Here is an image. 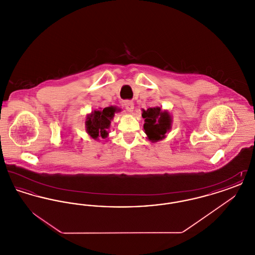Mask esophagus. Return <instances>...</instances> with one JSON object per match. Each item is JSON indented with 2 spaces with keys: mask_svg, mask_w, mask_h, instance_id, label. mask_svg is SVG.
<instances>
[{
  "mask_svg": "<svg viewBox=\"0 0 255 255\" xmlns=\"http://www.w3.org/2000/svg\"><path fill=\"white\" fill-rule=\"evenodd\" d=\"M124 107H125V109L127 110L129 113H131V112H133V103L132 101H130V100H126V101L124 102Z\"/></svg>",
  "mask_w": 255,
  "mask_h": 255,
  "instance_id": "esophagus-1",
  "label": "esophagus"
}]
</instances>
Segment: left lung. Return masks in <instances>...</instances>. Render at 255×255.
I'll use <instances>...</instances> for the list:
<instances>
[{
	"label": "left lung",
	"mask_w": 255,
	"mask_h": 255,
	"mask_svg": "<svg viewBox=\"0 0 255 255\" xmlns=\"http://www.w3.org/2000/svg\"><path fill=\"white\" fill-rule=\"evenodd\" d=\"M142 118L144 119L143 129L147 137L152 142H157L165 137V134L171 129L172 118L167 111H162L159 107L142 110Z\"/></svg>",
	"instance_id": "8db88e82"
}]
</instances>
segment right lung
I'll return each instance as SVG.
<instances>
[{"label":"right lung","instance_id":"1","mask_svg":"<svg viewBox=\"0 0 255 255\" xmlns=\"http://www.w3.org/2000/svg\"><path fill=\"white\" fill-rule=\"evenodd\" d=\"M120 109L114 106L106 107L99 111H94L92 114L87 116L86 119V131L94 139H98V137L106 138L108 136V129L111 125V121L113 120L115 113L119 112Z\"/></svg>","mask_w":255,"mask_h":255}]
</instances>
